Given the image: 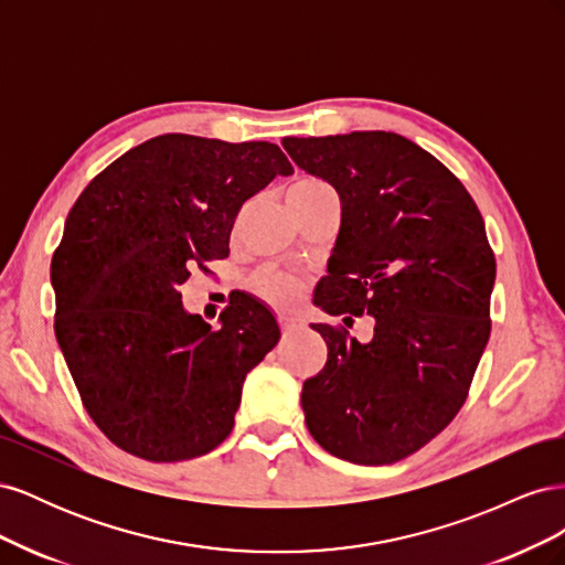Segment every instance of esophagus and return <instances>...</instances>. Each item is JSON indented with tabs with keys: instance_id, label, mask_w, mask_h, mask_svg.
<instances>
[{
	"instance_id": "obj_1",
	"label": "esophagus",
	"mask_w": 565,
	"mask_h": 565,
	"mask_svg": "<svg viewBox=\"0 0 565 565\" xmlns=\"http://www.w3.org/2000/svg\"><path fill=\"white\" fill-rule=\"evenodd\" d=\"M278 322H280V330H282L285 334H292V332H297V330L301 328V320L289 318V316H280Z\"/></svg>"
}]
</instances>
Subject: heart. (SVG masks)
<instances>
[{"label":"heart","mask_w":565,"mask_h":565,"mask_svg":"<svg viewBox=\"0 0 565 565\" xmlns=\"http://www.w3.org/2000/svg\"><path fill=\"white\" fill-rule=\"evenodd\" d=\"M322 200H334V191L328 183L316 179V177H301L292 185H289V191H287V202L292 210L311 207V204L322 202ZM252 287L256 295L264 297L270 303H278V306L289 303L299 292V282L292 276H287V273H278V270L259 273V276L254 278Z\"/></svg>","instance_id":"b5f03b06"}]
</instances>
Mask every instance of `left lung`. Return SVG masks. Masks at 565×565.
Instances as JSON below:
<instances>
[{
	"instance_id": "obj_1",
	"label": "left lung",
	"mask_w": 565,
	"mask_h": 565,
	"mask_svg": "<svg viewBox=\"0 0 565 565\" xmlns=\"http://www.w3.org/2000/svg\"><path fill=\"white\" fill-rule=\"evenodd\" d=\"M306 174L334 185L341 226L316 289L330 316H372L367 344L311 324L328 363L301 407L316 443L353 465H393L465 405L490 337L494 254L467 188L393 131L282 139Z\"/></svg>"
}]
</instances>
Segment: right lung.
Masks as SVG:
<instances>
[{"mask_svg":"<svg viewBox=\"0 0 565 565\" xmlns=\"http://www.w3.org/2000/svg\"><path fill=\"white\" fill-rule=\"evenodd\" d=\"M292 172L276 143L162 134L73 204L51 259L54 330L84 407L117 448L183 461L231 434L247 372L280 328L243 295L212 330L179 289L193 266L228 256L243 204Z\"/></svg>","mask_w":565,"mask_h":565,"instance_id":"add662e5","label":"right lung"}]
</instances>
